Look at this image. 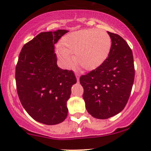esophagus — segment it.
Returning a JSON list of instances; mask_svg holds the SVG:
<instances>
[{
	"label": "esophagus",
	"instance_id": "obj_1",
	"mask_svg": "<svg viewBox=\"0 0 151 151\" xmlns=\"http://www.w3.org/2000/svg\"><path fill=\"white\" fill-rule=\"evenodd\" d=\"M76 78H77V80L78 82H79V79H80V75L78 73H76Z\"/></svg>",
	"mask_w": 151,
	"mask_h": 151
}]
</instances>
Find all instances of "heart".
Segmentation results:
<instances>
[{
	"instance_id": "heart-1",
	"label": "heart",
	"mask_w": 151,
	"mask_h": 151,
	"mask_svg": "<svg viewBox=\"0 0 151 151\" xmlns=\"http://www.w3.org/2000/svg\"><path fill=\"white\" fill-rule=\"evenodd\" d=\"M111 38L106 31L96 29H82L67 35L57 49L60 60L66 68L76 62L84 69L92 70L106 59L111 48Z\"/></svg>"
}]
</instances>
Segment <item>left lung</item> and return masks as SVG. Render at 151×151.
<instances>
[{
  "instance_id": "left-lung-1",
  "label": "left lung",
  "mask_w": 151,
  "mask_h": 151,
  "mask_svg": "<svg viewBox=\"0 0 151 151\" xmlns=\"http://www.w3.org/2000/svg\"><path fill=\"white\" fill-rule=\"evenodd\" d=\"M111 48L100 66L80 78L88 113L98 119L114 116L124 109L135 78L133 52L118 34L108 32Z\"/></svg>"
}]
</instances>
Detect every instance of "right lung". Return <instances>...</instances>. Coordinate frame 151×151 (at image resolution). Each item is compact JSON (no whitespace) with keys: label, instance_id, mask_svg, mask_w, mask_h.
<instances>
[{"label":"right lung","instance_id":"add662e5","mask_svg":"<svg viewBox=\"0 0 151 151\" xmlns=\"http://www.w3.org/2000/svg\"><path fill=\"white\" fill-rule=\"evenodd\" d=\"M68 32H41L22 47L16 66V89L29 115L47 125L67 116V102L77 80L73 71L57 65L54 45Z\"/></svg>","mask_w":151,"mask_h":151}]
</instances>
